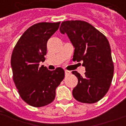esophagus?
<instances>
[{"mask_svg": "<svg viewBox=\"0 0 126 126\" xmlns=\"http://www.w3.org/2000/svg\"><path fill=\"white\" fill-rule=\"evenodd\" d=\"M70 73H71V72H70V71H68V70H65V74H66V75H69V74H70Z\"/></svg>", "mask_w": 126, "mask_h": 126, "instance_id": "obj_1", "label": "esophagus"}]
</instances>
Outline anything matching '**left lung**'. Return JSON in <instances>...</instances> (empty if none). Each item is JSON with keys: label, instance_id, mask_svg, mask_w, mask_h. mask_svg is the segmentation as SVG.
<instances>
[{"label": "left lung", "instance_id": "obj_1", "mask_svg": "<svg viewBox=\"0 0 126 126\" xmlns=\"http://www.w3.org/2000/svg\"><path fill=\"white\" fill-rule=\"evenodd\" d=\"M61 33H66L74 47L73 60L82 61L86 72L82 77L72 71L78 84L72 95L78 101L94 103L104 97L110 89L113 76L110 43L103 34L92 25L83 21H63Z\"/></svg>", "mask_w": 126, "mask_h": 126}]
</instances>
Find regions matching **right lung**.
<instances>
[{"mask_svg": "<svg viewBox=\"0 0 126 126\" xmlns=\"http://www.w3.org/2000/svg\"><path fill=\"white\" fill-rule=\"evenodd\" d=\"M60 22L39 23L27 29L15 46L11 56L13 80L22 99L31 106L43 107L52 103L56 89L64 78V70H49L39 66L45 61L47 42L58 29Z\"/></svg>", "mask_w": 126, "mask_h": 126, "instance_id": "1", "label": "right lung"}]
</instances>
